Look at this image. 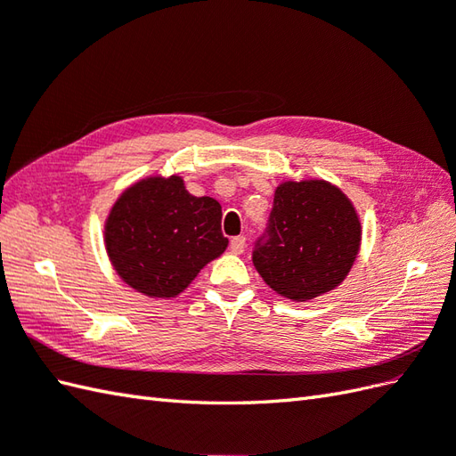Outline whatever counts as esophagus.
<instances>
[{"label":"esophagus","mask_w":456,"mask_h":456,"mask_svg":"<svg viewBox=\"0 0 456 456\" xmlns=\"http://www.w3.org/2000/svg\"><path fill=\"white\" fill-rule=\"evenodd\" d=\"M229 247H231V250L235 252V254H242V252H245V248H247V239L245 237H232Z\"/></svg>","instance_id":"esophagus-1"}]
</instances>
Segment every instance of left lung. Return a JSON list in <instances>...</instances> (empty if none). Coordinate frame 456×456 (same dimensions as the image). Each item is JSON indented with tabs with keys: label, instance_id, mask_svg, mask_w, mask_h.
<instances>
[{
	"label": "left lung",
	"instance_id": "1",
	"mask_svg": "<svg viewBox=\"0 0 456 456\" xmlns=\"http://www.w3.org/2000/svg\"><path fill=\"white\" fill-rule=\"evenodd\" d=\"M362 242L355 208L326 180L283 183L264 235L252 250L254 268L270 288L293 301H309L340 285Z\"/></svg>",
	"mask_w": 456,
	"mask_h": 456
}]
</instances>
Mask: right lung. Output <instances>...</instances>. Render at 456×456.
Here are the masks:
<instances>
[{
    "label": "right lung",
    "mask_w": 456,
    "mask_h": 456,
    "mask_svg": "<svg viewBox=\"0 0 456 456\" xmlns=\"http://www.w3.org/2000/svg\"><path fill=\"white\" fill-rule=\"evenodd\" d=\"M104 242L130 288L147 297H175L229 240L217 200L192 196L180 176H150L116 200Z\"/></svg>",
    "instance_id": "right-lung-1"
}]
</instances>
